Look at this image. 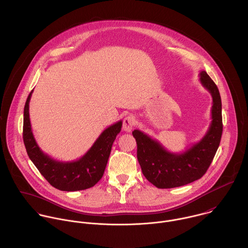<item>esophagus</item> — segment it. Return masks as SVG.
I'll list each match as a JSON object with an SVG mask.
<instances>
[{
  "mask_svg": "<svg viewBox=\"0 0 248 248\" xmlns=\"http://www.w3.org/2000/svg\"><path fill=\"white\" fill-rule=\"evenodd\" d=\"M136 125V118L133 115H128L123 120V130L127 133L132 132Z\"/></svg>",
  "mask_w": 248,
  "mask_h": 248,
  "instance_id": "34e87169",
  "label": "esophagus"
}]
</instances>
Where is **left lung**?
I'll return each mask as SVG.
<instances>
[{"mask_svg": "<svg viewBox=\"0 0 248 248\" xmlns=\"http://www.w3.org/2000/svg\"><path fill=\"white\" fill-rule=\"evenodd\" d=\"M202 85L211 93V124L205 136L189 149L177 154L140 130L133 136L138 144V159L145 177L155 187L175 188L202 177L209 168L222 134L221 99L218 89L205 71L200 72Z\"/></svg>", "mask_w": 248, "mask_h": 248, "instance_id": "8db88e82", "label": "left lung"}]
</instances>
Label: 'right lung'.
Here are the masks:
<instances>
[{
  "instance_id": "obj_1",
  "label": "right lung",
  "mask_w": 248,
  "mask_h": 248,
  "mask_svg": "<svg viewBox=\"0 0 248 248\" xmlns=\"http://www.w3.org/2000/svg\"><path fill=\"white\" fill-rule=\"evenodd\" d=\"M33 92V91H32ZM30 93L24 108L23 139L27 153L41 175L61 191H79L94 186L103 177L112 143L120 133L122 120L103 131L91 149L79 159L59 161L45 154L36 142L30 119Z\"/></svg>"
}]
</instances>
